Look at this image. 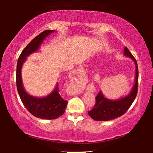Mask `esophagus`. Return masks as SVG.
Here are the masks:
<instances>
[{
    "label": "esophagus",
    "mask_w": 153,
    "mask_h": 153,
    "mask_svg": "<svg viewBox=\"0 0 153 153\" xmlns=\"http://www.w3.org/2000/svg\"><path fill=\"white\" fill-rule=\"evenodd\" d=\"M80 70H81V69H80Z\"/></svg>",
    "instance_id": "1"
}]
</instances>
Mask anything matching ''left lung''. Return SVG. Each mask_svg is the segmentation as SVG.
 Wrapping results in <instances>:
<instances>
[{
	"mask_svg": "<svg viewBox=\"0 0 153 153\" xmlns=\"http://www.w3.org/2000/svg\"><path fill=\"white\" fill-rule=\"evenodd\" d=\"M124 55L130 58L135 64V81L134 85L128 95L118 100H109L100 91L97 97L94 108L90 111L88 115L93 120L97 121H108L118 118L128 110L134 101L138 91V79L139 70L137 60L127 47L124 48Z\"/></svg>",
	"mask_w": 153,
	"mask_h": 153,
	"instance_id": "8db88e82",
	"label": "left lung"
}]
</instances>
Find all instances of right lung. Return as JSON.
I'll return each instance as SVG.
<instances>
[{
  "label": "right lung",
  "instance_id": "add662e5",
  "mask_svg": "<svg viewBox=\"0 0 153 153\" xmlns=\"http://www.w3.org/2000/svg\"><path fill=\"white\" fill-rule=\"evenodd\" d=\"M53 32L55 31L47 30L35 37L22 51L16 65V87L22 103L33 116L46 120H53L62 116L65 111L68 102L62 99L58 93V83L53 91L45 97H38L29 95L23 85L22 69L27 57L38 51L46 37Z\"/></svg>",
  "mask_w": 153,
  "mask_h": 153
}]
</instances>
